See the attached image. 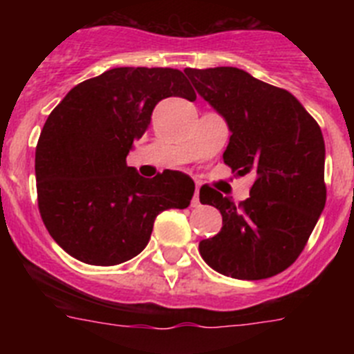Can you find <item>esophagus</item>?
I'll use <instances>...</instances> for the list:
<instances>
[{
  "label": "esophagus",
  "mask_w": 354,
  "mask_h": 354,
  "mask_svg": "<svg viewBox=\"0 0 354 354\" xmlns=\"http://www.w3.org/2000/svg\"><path fill=\"white\" fill-rule=\"evenodd\" d=\"M198 193H200V186H196L195 195H193V200H192V207H200V196H198Z\"/></svg>",
  "instance_id": "esophagus-1"
}]
</instances>
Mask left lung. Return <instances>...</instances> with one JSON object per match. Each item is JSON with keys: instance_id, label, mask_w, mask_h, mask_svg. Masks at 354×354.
<instances>
[{"instance_id": "8db88e82", "label": "left lung", "mask_w": 354, "mask_h": 354, "mask_svg": "<svg viewBox=\"0 0 354 354\" xmlns=\"http://www.w3.org/2000/svg\"><path fill=\"white\" fill-rule=\"evenodd\" d=\"M184 72L232 133L225 165L237 175H255L250 198L239 204L200 187V202L223 218L220 232L200 241V255L239 280L282 273L299 257L326 204L321 127L292 93L241 68Z\"/></svg>"}]
</instances>
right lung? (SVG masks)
Instances as JSON below:
<instances>
[{"label":"right lung","mask_w":354,"mask_h":354,"mask_svg":"<svg viewBox=\"0 0 354 354\" xmlns=\"http://www.w3.org/2000/svg\"><path fill=\"white\" fill-rule=\"evenodd\" d=\"M167 97L196 99L177 68H109L74 86L44 124L35 150L39 211L53 239L77 261L117 266L136 257L156 216L192 202L187 175L167 170L143 179L126 162Z\"/></svg>","instance_id":"1"}]
</instances>
